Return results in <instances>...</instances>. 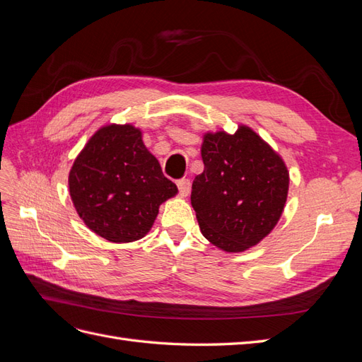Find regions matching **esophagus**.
<instances>
[{"instance_id":"34e87169","label":"esophagus","mask_w":362,"mask_h":362,"mask_svg":"<svg viewBox=\"0 0 362 362\" xmlns=\"http://www.w3.org/2000/svg\"><path fill=\"white\" fill-rule=\"evenodd\" d=\"M177 185H178V190H180V194H181V196H189L190 189H192L190 180H187V178L178 180V181H177Z\"/></svg>"}]
</instances>
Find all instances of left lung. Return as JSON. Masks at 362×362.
I'll return each mask as SVG.
<instances>
[{"mask_svg":"<svg viewBox=\"0 0 362 362\" xmlns=\"http://www.w3.org/2000/svg\"><path fill=\"white\" fill-rule=\"evenodd\" d=\"M204 172L192 185V206L202 235L226 252L258 245L284 211L288 193L286 163L255 131L206 133Z\"/></svg>","mask_w":362,"mask_h":362,"instance_id":"1","label":"left lung"}]
</instances>
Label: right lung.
<instances>
[{
	"instance_id": "add662e5",
	"label": "right lung",
	"mask_w": 362,
	"mask_h": 362,
	"mask_svg": "<svg viewBox=\"0 0 362 362\" xmlns=\"http://www.w3.org/2000/svg\"><path fill=\"white\" fill-rule=\"evenodd\" d=\"M177 192L133 125L98 129L69 172L76 213L95 234L113 243L145 237L160 205Z\"/></svg>"
}]
</instances>
